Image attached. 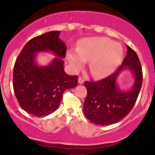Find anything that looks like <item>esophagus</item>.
I'll return each mask as SVG.
<instances>
[{
    "label": "esophagus",
    "instance_id": "obj_1",
    "mask_svg": "<svg viewBox=\"0 0 155 155\" xmlns=\"http://www.w3.org/2000/svg\"><path fill=\"white\" fill-rule=\"evenodd\" d=\"M84 81V79L83 78H81V77H79V78H78V83L79 84H83Z\"/></svg>",
    "mask_w": 155,
    "mask_h": 155
}]
</instances>
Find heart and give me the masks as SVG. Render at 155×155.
<instances>
[{
	"instance_id": "heart-1",
	"label": "heart",
	"mask_w": 155,
	"mask_h": 155,
	"mask_svg": "<svg viewBox=\"0 0 155 155\" xmlns=\"http://www.w3.org/2000/svg\"><path fill=\"white\" fill-rule=\"evenodd\" d=\"M123 58V50L119 44L106 37L83 39L78 49L67 51V58L75 71H78L90 61L89 68L96 78H103L113 73Z\"/></svg>"
}]
</instances>
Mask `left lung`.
<instances>
[{"label":"left lung","instance_id":"obj_1","mask_svg":"<svg viewBox=\"0 0 155 155\" xmlns=\"http://www.w3.org/2000/svg\"><path fill=\"white\" fill-rule=\"evenodd\" d=\"M127 54L116 71L98 81H85L87 94L84 104L87 119L96 125L107 126L118 123L132 110L142 84V70L136 52L129 45ZM129 69L135 77L132 90L123 92L116 85L120 72Z\"/></svg>","mask_w":155,"mask_h":155}]
</instances>
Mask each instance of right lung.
Returning <instances> with one entry per match:
<instances>
[{"mask_svg":"<svg viewBox=\"0 0 155 155\" xmlns=\"http://www.w3.org/2000/svg\"><path fill=\"white\" fill-rule=\"evenodd\" d=\"M59 34L60 31H51L32 38L14 64L13 85L17 101L23 110L37 117L55 111L64 91L78 84V77L64 72L63 58L67 47ZM40 51H51L57 58L48 66L39 67L35 58Z\"/></svg>","mask_w":155,"mask_h":155,"instance_id":"right-lung-1","label":"right lung"}]
</instances>
